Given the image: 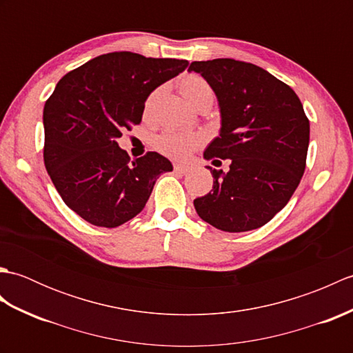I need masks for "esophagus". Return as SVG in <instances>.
I'll return each mask as SVG.
<instances>
[{"mask_svg": "<svg viewBox=\"0 0 353 353\" xmlns=\"http://www.w3.org/2000/svg\"><path fill=\"white\" fill-rule=\"evenodd\" d=\"M174 171L179 172V174H186V172L191 171L190 165H183V163H174Z\"/></svg>", "mask_w": 353, "mask_h": 353, "instance_id": "34e87169", "label": "esophagus"}]
</instances>
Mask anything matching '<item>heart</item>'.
Wrapping results in <instances>:
<instances>
[{"label": "heart", "instance_id": "heart-1", "mask_svg": "<svg viewBox=\"0 0 353 353\" xmlns=\"http://www.w3.org/2000/svg\"><path fill=\"white\" fill-rule=\"evenodd\" d=\"M179 91L183 95V99L194 108L201 101L214 100L212 88L199 74H185V76H182L181 80H179ZM156 95L157 92H153L148 97L145 101V110L152 109ZM201 144H203V139L197 137V134H185L177 132H163L157 134L153 141V145L157 152L171 157V159L179 161L186 159Z\"/></svg>", "mask_w": 353, "mask_h": 353}]
</instances>
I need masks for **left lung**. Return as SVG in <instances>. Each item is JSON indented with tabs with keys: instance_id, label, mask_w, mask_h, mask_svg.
I'll return each mask as SVG.
<instances>
[{
	"instance_id": "1",
	"label": "left lung",
	"mask_w": 353,
	"mask_h": 353,
	"mask_svg": "<svg viewBox=\"0 0 353 353\" xmlns=\"http://www.w3.org/2000/svg\"><path fill=\"white\" fill-rule=\"evenodd\" d=\"M212 88L221 114L220 137L205 159H230L229 171L211 167L214 186L194 200L201 220L224 232L264 226L301 183L310 145V121L292 89L268 71L235 59L192 62Z\"/></svg>"
}]
</instances>
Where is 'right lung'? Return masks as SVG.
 I'll list each match as a JSON object with an SVG mask.
<instances>
[{
	"label": "right lung",
	"instance_id": "add662e5",
	"mask_svg": "<svg viewBox=\"0 0 353 353\" xmlns=\"http://www.w3.org/2000/svg\"><path fill=\"white\" fill-rule=\"evenodd\" d=\"M188 61L130 51L101 54L63 76L43 108V162L66 206L94 226L117 228L144 209L156 179L172 171L156 152L130 162L118 147L157 86Z\"/></svg>",
	"mask_w": 353,
	"mask_h": 353
}]
</instances>
